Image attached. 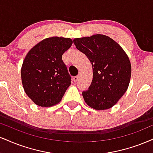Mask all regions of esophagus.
<instances>
[{
	"label": "esophagus",
	"mask_w": 153,
	"mask_h": 153,
	"mask_svg": "<svg viewBox=\"0 0 153 153\" xmlns=\"http://www.w3.org/2000/svg\"><path fill=\"white\" fill-rule=\"evenodd\" d=\"M79 76H74L73 77V81L74 82H78V80H79Z\"/></svg>",
	"instance_id": "1"
}]
</instances>
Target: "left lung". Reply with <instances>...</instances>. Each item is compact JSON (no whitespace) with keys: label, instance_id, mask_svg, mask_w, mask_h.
Listing matches in <instances>:
<instances>
[{"label":"left lung","instance_id":"obj_1","mask_svg":"<svg viewBox=\"0 0 153 153\" xmlns=\"http://www.w3.org/2000/svg\"><path fill=\"white\" fill-rule=\"evenodd\" d=\"M73 42L93 68L91 85L82 92L84 101L95 110L111 108L129 86L131 65L127 54L116 41L101 34L75 38Z\"/></svg>","mask_w":153,"mask_h":153}]
</instances>
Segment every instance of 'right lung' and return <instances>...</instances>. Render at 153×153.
<instances>
[{
  "label": "right lung",
  "mask_w": 153,
  "mask_h": 153,
  "mask_svg": "<svg viewBox=\"0 0 153 153\" xmlns=\"http://www.w3.org/2000/svg\"><path fill=\"white\" fill-rule=\"evenodd\" d=\"M72 45L67 37H51L35 45L21 67L24 91L35 104L50 107L60 102L71 84V76L62 54Z\"/></svg>",
  "instance_id": "add662e5"
}]
</instances>
